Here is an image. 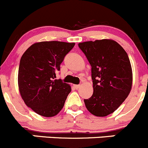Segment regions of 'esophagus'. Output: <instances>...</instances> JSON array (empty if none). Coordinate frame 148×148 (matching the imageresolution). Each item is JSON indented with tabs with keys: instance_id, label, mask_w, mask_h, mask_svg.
<instances>
[{
	"instance_id": "34e87169",
	"label": "esophagus",
	"mask_w": 148,
	"mask_h": 148,
	"mask_svg": "<svg viewBox=\"0 0 148 148\" xmlns=\"http://www.w3.org/2000/svg\"><path fill=\"white\" fill-rule=\"evenodd\" d=\"M80 86H81V85H74V87H75L76 89H78V88H80Z\"/></svg>"
}]
</instances>
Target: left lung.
Returning a JSON list of instances; mask_svg holds the SVG:
<instances>
[{"instance_id":"obj_1","label":"left lung","mask_w":148,"mask_h":148,"mask_svg":"<svg viewBox=\"0 0 148 148\" xmlns=\"http://www.w3.org/2000/svg\"><path fill=\"white\" fill-rule=\"evenodd\" d=\"M92 67L93 94L84 100L87 110L97 116L113 113L127 98L132 88L129 58L116 41L103 39L78 43Z\"/></svg>"}]
</instances>
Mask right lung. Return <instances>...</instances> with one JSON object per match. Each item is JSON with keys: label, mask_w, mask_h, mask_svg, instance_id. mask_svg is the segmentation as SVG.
<instances>
[{"label": "right lung", "mask_w": 148, "mask_h": 148, "mask_svg": "<svg viewBox=\"0 0 148 148\" xmlns=\"http://www.w3.org/2000/svg\"><path fill=\"white\" fill-rule=\"evenodd\" d=\"M74 42L45 41L32 45L25 51L18 70V88L26 106L41 116L59 113L71 92L70 84L56 78L64 58Z\"/></svg>", "instance_id": "add662e5"}]
</instances>
